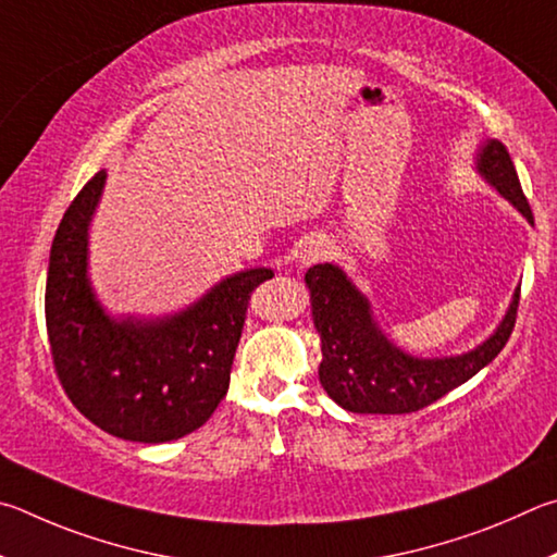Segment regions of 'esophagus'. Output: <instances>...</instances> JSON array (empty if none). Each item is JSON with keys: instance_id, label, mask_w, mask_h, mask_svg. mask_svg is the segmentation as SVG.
<instances>
[{"instance_id": "esophagus-1", "label": "esophagus", "mask_w": 557, "mask_h": 557, "mask_svg": "<svg viewBox=\"0 0 557 557\" xmlns=\"http://www.w3.org/2000/svg\"><path fill=\"white\" fill-rule=\"evenodd\" d=\"M330 253V244L325 239H308L300 244V251H298V263L300 267H310V263H318L327 259Z\"/></svg>"}]
</instances>
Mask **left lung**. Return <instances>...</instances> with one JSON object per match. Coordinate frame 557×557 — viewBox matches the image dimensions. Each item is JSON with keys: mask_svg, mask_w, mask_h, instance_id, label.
I'll return each instance as SVG.
<instances>
[{"mask_svg": "<svg viewBox=\"0 0 557 557\" xmlns=\"http://www.w3.org/2000/svg\"><path fill=\"white\" fill-rule=\"evenodd\" d=\"M474 171L533 224L529 200L502 141L486 139L480 144ZM306 286L323 349V362L318 367L320 384L337 406L352 413H413L470 382L504 349L521 294L519 284L499 325L484 343L462 355L416 357L384 333L369 298L337 263L310 267Z\"/></svg>", "mask_w": 557, "mask_h": 557, "instance_id": "1", "label": "left lung"}]
</instances>
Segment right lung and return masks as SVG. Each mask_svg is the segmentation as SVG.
<instances>
[{"label": "right lung", "instance_id": "obj_1", "mask_svg": "<svg viewBox=\"0 0 557 557\" xmlns=\"http://www.w3.org/2000/svg\"><path fill=\"white\" fill-rule=\"evenodd\" d=\"M107 171L65 210L46 281V330L58 379L87 421L132 443H169L208 421L230 388L249 294L273 269L224 276L178 313L110 315L90 281V222Z\"/></svg>", "mask_w": 557, "mask_h": 557}]
</instances>
